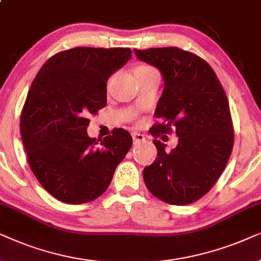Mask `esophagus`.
Here are the masks:
<instances>
[{"mask_svg":"<svg viewBox=\"0 0 261 261\" xmlns=\"http://www.w3.org/2000/svg\"><path fill=\"white\" fill-rule=\"evenodd\" d=\"M133 140L134 143H140V142H143L145 140L144 135L138 134V133H133Z\"/></svg>","mask_w":261,"mask_h":261,"instance_id":"34e87169","label":"esophagus"}]
</instances>
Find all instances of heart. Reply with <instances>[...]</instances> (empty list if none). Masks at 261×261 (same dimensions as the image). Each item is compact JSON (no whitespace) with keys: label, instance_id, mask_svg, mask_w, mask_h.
Instances as JSON below:
<instances>
[{"label":"heart","instance_id":"obj_1","mask_svg":"<svg viewBox=\"0 0 261 261\" xmlns=\"http://www.w3.org/2000/svg\"><path fill=\"white\" fill-rule=\"evenodd\" d=\"M151 70H155V69L149 67V65H147V64H141L136 68L135 72H136V74H140V72H147V71H151Z\"/></svg>","mask_w":261,"mask_h":261}]
</instances>
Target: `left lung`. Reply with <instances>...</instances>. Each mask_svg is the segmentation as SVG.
Listing matches in <instances>:
<instances>
[{
  "label": "left lung",
  "mask_w": 261,
  "mask_h": 261,
  "mask_svg": "<svg viewBox=\"0 0 261 261\" xmlns=\"http://www.w3.org/2000/svg\"><path fill=\"white\" fill-rule=\"evenodd\" d=\"M140 61L156 67L165 88L151 127L159 137L173 130L178 145L166 151L154 140L158 158L143 169L148 190L172 205H187L211 190L224 171L232 145L234 127L223 87L213 68L199 56L179 47L137 50Z\"/></svg>",
  "instance_id": "obj_1"
}]
</instances>
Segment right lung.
Returning a JSON list of instances; mask_svg holds the SVG:
<instances>
[{
	"label": "right lung",
	"instance_id": "add662e5",
	"mask_svg": "<svg viewBox=\"0 0 261 261\" xmlns=\"http://www.w3.org/2000/svg\"><path fill=\"white\" fill-rule=\"evenodd\" d=\"M130 58L127 47H75L48 58L33 80L20 133L33 174L56 199H96L130 150L124 128L98 141L87 135L88 117L106 106L107 80Z\"/></svg>",
	"mask_w": 261,
	"mask_h": 261
}]
</instances>
